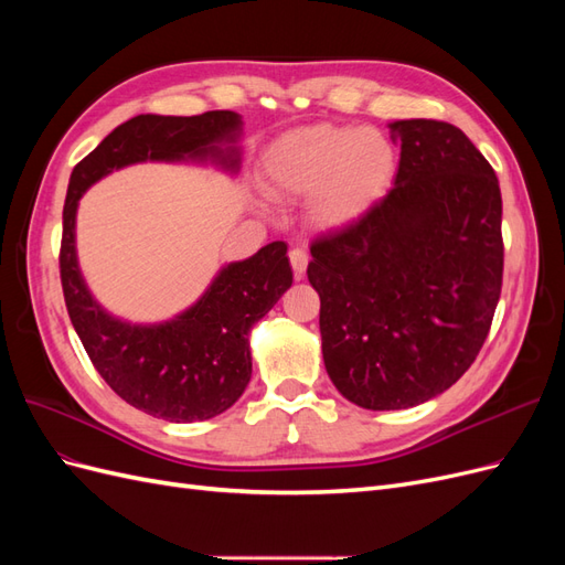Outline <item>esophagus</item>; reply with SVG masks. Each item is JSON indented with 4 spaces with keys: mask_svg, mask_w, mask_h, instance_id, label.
Instances as JSON below:
<instances>
[{
    "mask_svg": "<svg viewBox=\"0 0 565 565\" xmlns=\"http://www.w3.org/2000/svg\"><path fill=\"white\" fill-rule=\"evenodd\" d=\"M289 264H292L295 278L299 280V278H303L306 266H309V254H306V249H301V247H292L289 249Z\"/></svg>",
    "mask_w": 565,
    "mask_h": 565,
    "instance_id": "esophagus-1",
    "label": "esophagus"
}]
</instances>
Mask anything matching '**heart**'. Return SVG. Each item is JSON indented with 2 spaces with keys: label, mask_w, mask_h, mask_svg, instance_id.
<instances>
[{
  "label": "heart",
  "mask_w": 565,
  "mask_h": 565,
  "mask_svg": "<svg viewBox=\"0 0 565 565\" xmlns=\"http://www.w3.org/2000/svg\"><path fill=\"white\" fill-rule=\"evenodd\" d=\"M396 172V150L380 131L313 125L282 134L264 152L262 179L273 198H309L316 226L339 228L363 216Z\"/></svg>",
  "instance_id": "heart-1"
}]
</instances>
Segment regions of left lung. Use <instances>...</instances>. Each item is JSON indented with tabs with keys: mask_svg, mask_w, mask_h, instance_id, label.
<instances>
[{
	"mask_svg": "<svg viewBox=\"0 0 565 565\" xmlns=\"http://www.w3.org/2000/svg\"><path fill=\"white\" fill-rule=\"evenodd\" d=\"M396 183L311 245L322 361L339 393L403 409L450 388L481 351L502 292V193L467 134L438 119L388 125Z\"/></svg>",
	"mask_w": 565,
	"mask_h": 565,
	"instance_id": "left-lung-1",
	"label": "left lung"
}]
</instances>
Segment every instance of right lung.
<instances>
[{"label": "right lung", "mask_w": 565, "mask_h": 565, "mask_svg": "<svg viewBox=\"0 0 565 565\" xmlns=\"http://www.w3.org/2000/svg\"><path fill=\"white\" fill-rule=\"evenodd\" d=\"M241 115L210 110L193 117L136 115L113 129L75 164L63 204L61 285L67 316L100 377L119 398L167 422L210 419L228 409L252 377L247 332L292 285L282 241L218 273L204 297L179 318L129 324L108 316L84 285L75 254V214L82 193L113 169L146 160L214 158L237 169Z\"/></svg>", "instance_id": "right-lung-1"}]
</instances>
